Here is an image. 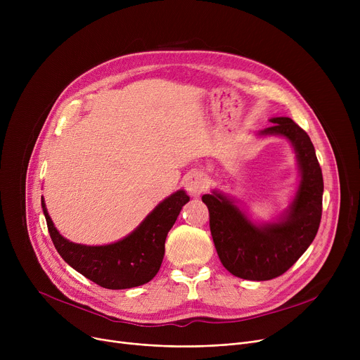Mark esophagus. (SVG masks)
I'll use <instances>...</instances> for the list:
<instances>
[{"instance_id": "34e87169", "label": "esophagus", "mask_w": 360, "mask_h": 360, "mask_svg": "<svg viewBox=\"0 0 360 360\" xmlns=\"http://www.w3.org/2000/svg\"><path fill=\"white\" fill-rule=\"evenodd\" d=\"M207 176L205 174H202L201 170H193V172L188 174L184 178V186L185 190L190 193V195H200L207 190Z\"/></svg>"}]
</instances>
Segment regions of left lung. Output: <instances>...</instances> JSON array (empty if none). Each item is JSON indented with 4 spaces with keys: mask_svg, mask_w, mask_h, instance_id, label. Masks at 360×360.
<instances>
[{
    "mask_svg": "<svg viewBox=\"0 0 360 360\" xmlns=\"http://www.w3.org/2000/svg\"><path fill=\"white\" fill-rule=\"evenodd\" d=\"M261 134L288 137L297 153L300 184L285 221L257 228L221 194H204L210 232L223 267L245 280H271L286 273L312 243L323 214L324 179L309 136L290 118H273Z\"/></svg>",
    "mask_w": 360,
    "mask_h": 360,
    "instance_id": "obj_1",
    "label": "left lung"
}]
</instances>
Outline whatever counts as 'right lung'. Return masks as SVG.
<instances>
[{
    "instance_id": "right-lung-1",
    "label": "right lung",
    "mask_w": 360,
    "mask_h": 360,
    "mask_svg": "<svg viewBox=\"0 0 360 360\" xmlns=\"http://www.w3.org/2000/svg\"><path fill=\"white\" fill-rule=\"evenodd\" d=\"M188 201L190 197L184 191H176L160 202L129 236L105 247H86L64 239L53 228L44 198L42 209L49 236L64 261L96 285L118 290L141 286L158 274L167 232Z\"/></svg>"
}]
</instances>
